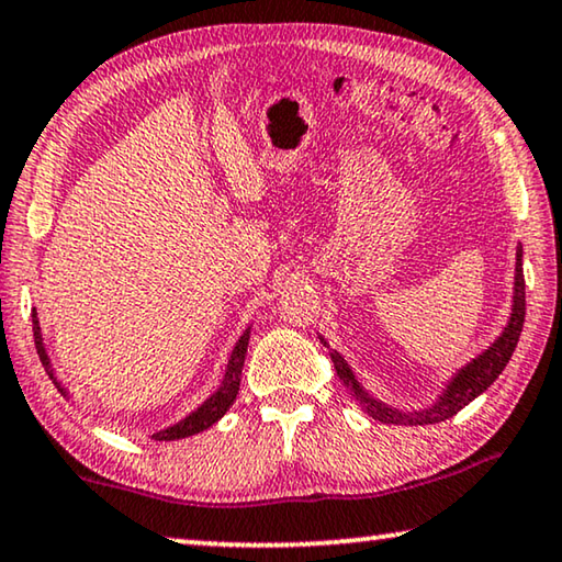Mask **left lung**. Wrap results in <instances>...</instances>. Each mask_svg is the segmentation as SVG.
Here are the masks:
<instances>
[{
	"mask_svg": "<svg viewBox=\"0 0 562 562\" xmlns=\"http://www.w3.org/2000/svg\"><path fill=\"white\" fill-rule=\"evenodd\" d=\"M522 324H525V276H522V254H517L515 312H512L509 327L504 329V335L494 341V345L486 349L479 360L471 362L469 368H463L459 375L453 378L449 390H446L443 397L434 405V408L418 411V413H401V411L387 408V405L372 401V397L364 393L360 382L355 380L352 370L347 368V362L341 360L337 352H331V362H335V370L341 380V385H345L347 393L362 405V411H368V416H372L380 423H397V426H428V423H441L446 418L457 416L463 405H469L476 395H482L484 390L502 375V370L507 368L512 352H515L519 335H522Z\"/></svg>",
	"mask_w": 562,
	"mask_h": 562,
	"instance_id": "1",
	"label": "left lung"
}]
</instances>
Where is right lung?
<instances>
[{"mask_svg":"<svg viewBox=\"0 0 562 562\" xmlns=\"http://www.w3.org/2000/svg\"><path fill=\"white\" fill-rule=\"evenodd\" d=\"M32 319H35V314H32ZM32 331H35V347H37L40 360H43V364H45V372L53 378L55 385L60 387V382L55 380L53 370H50V362H47V355H45V349H43V337H40L37 319H35V327H32ZM248 337H250V335L246 331V335H243V337L238 339V345H235L231 362H227V372H225V380H223L221 390H217V393H215L213 397H210V401L202 403L200 408L192 413V416H187L184 420H180V423H177V426H172V428L159 430V434L154 436V438H157V441H177V438L194 436V434H200V430L210 428L215 420H221V418L225 416V411L231 408V405L235 403V395H238L243 362H246V352H248ZM60 393H63V387H60Z\"/></svg>","mask_w":562,"mask_h":562,"instance_id":"1","label":"right lung"}]
</instances>
